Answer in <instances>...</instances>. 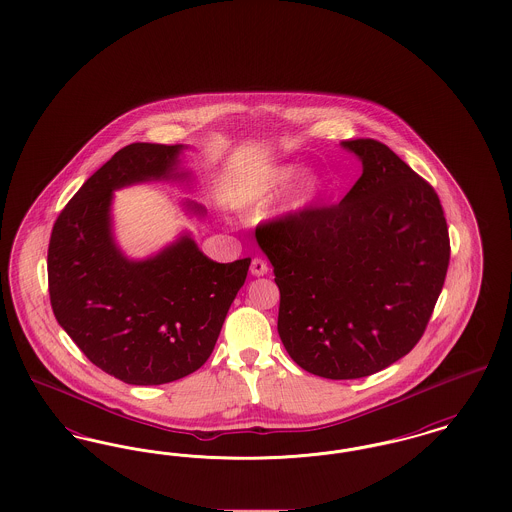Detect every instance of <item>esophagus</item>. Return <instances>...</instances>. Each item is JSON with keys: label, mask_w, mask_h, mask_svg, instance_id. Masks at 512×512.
<instances>
[{"label": "esophagus", "mask_w": 512, "mask_h": 512, "mask_svg": "<svg viewBox=\"0 0 512 512\" xmlns=\"http://www.w3.org/2000/svg\"><path fill=\"white\" fill-rule=\"evenodd\" d=\"M249 270H251V274H253V276H265L268 272L267 261H263L261 257H255V259L251 261V267H249Z\"/></svg>", "instance_id": "esophagus-1"}]
</instances>
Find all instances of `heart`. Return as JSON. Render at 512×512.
<instances>
[{"mask_svg": "<svg viewBox=\"0 0 512 512\" xmlns=\"http://www.w3.org/2000/svg\"><path fill=\"white\" fill-rule=\"evenodd\" d=\"M299 174H301V171L295 169V167L280 169V171L274 174L268 192H253V194L242 195V197L238 199V203L244 205V207L259 205V203H263V201L267 199V195L270 194V192H278V190L288 188L292 182H295V180L299 178ZM326 188H328V182H326L322 176H311V178H307V180L303 182V186L299 188V192H297L295 207L303 209V207L315 203L318 197L326 192Z\"/></svg>", "mask_w": 512, "mask_h": 512, "instance_id": "obj_1", "label": "heart"}]
</instances>
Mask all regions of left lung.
<instances>
[{"instance_id": "obj_1", "label": "left lung", "mask_w": 512, "mask_h": 512, "mask_svg": "<svg viewBox=\"0 0 512 512\" xmlns=\"http://www.w3.org/2000/svg\"><path fill=\"white\" fill-rule=\"evenodd\" d=\"M341 146L363 174L336 205L263 222L255 236L280 290L278 334L303 370L370 376L422 338L449 267L436 190L372 138Z\"/></svg>"}]
</instances>
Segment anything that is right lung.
<instances>
[{
    "mask_svg": "<svg viewBox=\"0 0 512 512\" xmlns=\"http://www.w3.org/2000/svg\"><path fill=\"white\" fill-rule=\"evenodd\" d=\"M180 149L144 142L119 149L65 205L49 238L57 322L94 365L134 386L174 382L203 366L251 263H215L190 236L140 263L117 249L113 190L169 178Z\"/></svg>",
    "mask_w": 512,
    "mask_h": 512,
    "instance_id": "add662e5",
    "label": "right lung"
}]
</instances>
